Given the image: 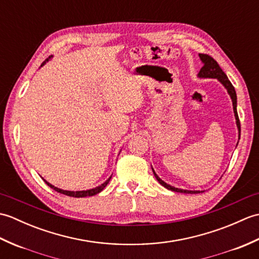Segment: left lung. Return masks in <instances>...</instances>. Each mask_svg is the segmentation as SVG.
Returning a JSON list of instances; mask_svg holds the SVG:
<instances>
[{"mask_svg": "<svg viewBox=\"0 0 259 259\" xmlns=\"http://www.w3.org/2000/svg\"><path fill=\"white\" fill-rule=\"evenodd\" d=\"M199 58L203 63V67L200 69L199 73H198V76H199V78L217 79L218 81H221V83L225 88H226L228 95L230 96V98H232L234 113H235V118H236V124H237L238 134H239V138H240V122H239V118H238V113H237V96H236V91H235L234 85L232 84V82L228 80L226 73H225L222 70V68L219 67V64L217 63L216 60L212 59L210 56H208V54H202V53L199 54ZM152 171H153V175H155L156 179L159 181V184L162 185L164 188H167L169 190L177 191V192H184V194H200V192H202L199 190H185V189L175 188V187L166 184L163 180L159 178L157 174L155 172V170L152 169Z\"/></svg>", "mask_w": 259, "mask_h": 259, "instance_id": "left-lung-1", "label": "left lung"}]
</instances>
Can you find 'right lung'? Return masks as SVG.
<instances>
[{
	"instance_id": "right-lung-1",
	"label": "right lung",
	"mask_w": 259,
	"mask_h": 259,
	"mask_svg": "<svg viewBox=\"0 0 259 259\" xmlns=\"http://www.w3.org/2000/svg\"><path fill=\"white\" fill-rule=\"evenodd\" d=\"M52 57V56H51ZM51 57H49V59H47L45 62L42 63V65L43 64H46V62H48L49 60L51 59ZM41 65V67H42ZM110 179H111V177H110L107 181H104V183L102 184V185H100V186H98V187H96V188H93V189H89V190H81V191H69V190H63V189H60V188H58V187H54L53 185H51V184H49L47 180H45V183L49 186V187H51L52 189H54L56 191H58V192H60V194H63V195H67V196H70V197H75V198H80V197H88V196H95V195H97V194H99V192L100 191H102L104 188H106V186L109 184V181H110Z\"/></svg>"
}]
</instances>
